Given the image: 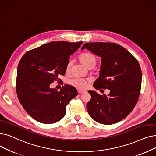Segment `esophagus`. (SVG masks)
Returning a JSON list of instances; mask_svg holds the SVG:
<instances>
[{
  "label": "esophagus",
  "mask_w": 156,
  "mask_h": 156,
  "mask_svg": "<svg viewBox=\"0 0 156 156\" xmlns=\"http://www.w3.org/2000/svg\"><path fill=\"white\" fill-rule=\"evenodd\" d=\"M78 94H82V93H83V92H85V91H83V90H78Z\"/></svg>",
  "instance_id": "obj_1"
}]
</instances>
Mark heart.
<instances>
[{"label":"heart","instance_id":"b5f03b06","mask_svg":"<svg viewBox=\"0 0 156 156\" xmlns=\"http://www.w3.org/2000/svg\"><path fill=\"white\" fill-rule=\"evenodd\" d=\"M79 58L81 62H82L85 66H86L87 68H89V67H94L97 62L96 57L90 53H84L80 56ZM71 65H72V62L71 60H69L66 65V71H69L70 70ZM67 83L81 90L85 89L87 86V81L84 79L79 78H73L69 79L68 80V81H67Z\"/></svg>","mask_w":156,"mask_h":156}]
</instances>
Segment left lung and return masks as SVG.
Returning a JSON list of instances; mask_svg holds the SVG:
<instances>
[{
	"mask_svg": "<svg viewBox=\"0 0 156 156\" xmlns=\"http://www.w3.org/2000/svg\"><path fill=\"white\" fill-rule=\"evenodd\" d=\"M85 48L102 58L99 77L94 87L110 90L108 96L88 92L91 99L87 104V111L97 122L115 124L132 112L138 100L142 78L140 66L133 55L116 43H87L82 50Z\"/></svg>",
	"mask_w": 156,
	"mask_h": 156,
	"instance_id": "1",
	"label": "left lung"
}]
</instances>
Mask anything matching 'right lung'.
<instances>
[{"label": "right lung", "instance_id": "add662e5", "mask_svg": "<svg viewBox=\"0 0 156 156\" xmlns=\"http://www.w3.org/2000/svg\"><path fill=\"white\" fill-rule=\"evenodd\" d=\"M53 41L27 51L18 64L16 93L29 115L43 124H53L66 115V106L78 95L74 87L65 85L58 91L50 85L64 75L70 55L82 44Z\"/></svg>", "mask_w": 156, "mask_h": 156}]
</instances>
